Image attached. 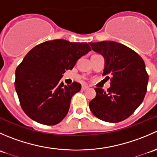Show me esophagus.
<instances>
[{"mask_svg":"<svg viewBox=\"0 0 157 157\" xmlns=\"http://www.w3.org/2000/svg\"><path fill=\"white\" fill-rule=\"evenodd\" d=\"M88 88H89V86H86V85H82V87H81L82 90H86V89H88Z\"/></svg>","mask_w":157,"mask_h":157,"instance_id":"34e87169","label":"esophagus"}]
</instances>
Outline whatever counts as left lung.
Here are the masks:
<instances>
[{"label": "left lung", "instance_id": "8db88e82", "mask_svg": "<svg viewBox=\"0 0 157 157\" xmlns=\"http://www.w3.org/2000/svg\"><path fill=\"white\" fill-rule=\"evenodd\" d=\"M94 52L105 58L102 76L110 79L107 92L95 88L96 96L89 104L93 115L112 123L124 121L142 103L148 83L141 57L125 45L113 41L90 42Z\"/></svg>", "mask_w": 157, "mask_h": 157}]
</instances>
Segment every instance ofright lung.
Listing matches in <instances>:
<instances>
[{"instance_id":"add662e5","label":"right lung","mask_w":157,"mask_h":157,"mask_svg":"<svg viewBox=\"0 0 157 157\" xmlns=\"http://www.w3.org/2000/svg\"><path fill=\"white\" fill-rule=\"evenodd\" d=\"M91 51L86 42L55 39L29 51L16 70L15 89L20 105L31 119L45 125L61 122L68 112L72 96L80 83L61 82L79 58Z\"/></svg>"}]
</instances>
